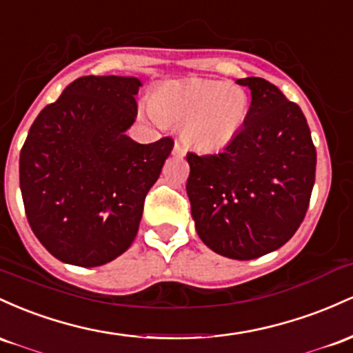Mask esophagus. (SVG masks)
Wrapping results in <instances>:
<instances>
[{
	"instance_id": "1",
	"label": "esophagus",
	"mask_w": 353,
	"mask_h": 353,
	"mask_svg": "<svg viewBox=\"0 0 353 353\" xmlns=\"http://www.w3.org/2000/svg\"><path fill=\"white\" fill-rule=\"evenodd\" d=\"M185 152H187V150H185V146L180 143V141H176L175 143V146H173V155H178V157H183L185 155Z\"/></svg>"
}]
</instances>
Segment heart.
<instances>
[{
  "instance_id": "1",
  "label": "heart",
  "mask_w": 353,
  "mask_h": 353,
  "mask_svg": "<svg viewBox=\"0 0 353 353\" xmlns=\"http://www.w3.org/2000/svg\"><path fill=\"white\" fill-rule=\"evenodd\" d=\"M150 114L161 123H183L188 145L212 152L227 146L250 114V98L241 86L219 80L172 81L152 97Z\"/></svg>"
}]
</instances>
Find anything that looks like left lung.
<instances>
[{"label":"left lung","mask_w":353,"mask_h":353,"mask_svg":"<svg viewBox=\"0 0 353 353\" xmlns=\"http://www.w3.org/2000/svg\"><path fill=\"white\" fill-rule=\"evenodd\" d=\"M236 83L252 90L247 123L220 153H187V193L201 241L228 259L252 260L299 230L315 183L316 152L296 103L263 78Z\"/></svg>","instance_id":"8db88e82"}]
</instances>
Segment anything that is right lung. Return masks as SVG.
<instances>
[{"label": "right lung", "mask_w": 353, "mask_h": 353, "mask_svg": "<svg viewBox=\"0 0 353 353\" xmlns=\"http://www.w3.org/2000/svg\"><path fill=\"white\" fill-rule=\"evenodd\" d=\"M132 77H81L39 112L19 153L28 223L51 255L78 267L108 263L130 248L145 196L172 153L163 137L140 145Z\"/></svg>", "instance_id": "right-lung-1"}]
</instances>
